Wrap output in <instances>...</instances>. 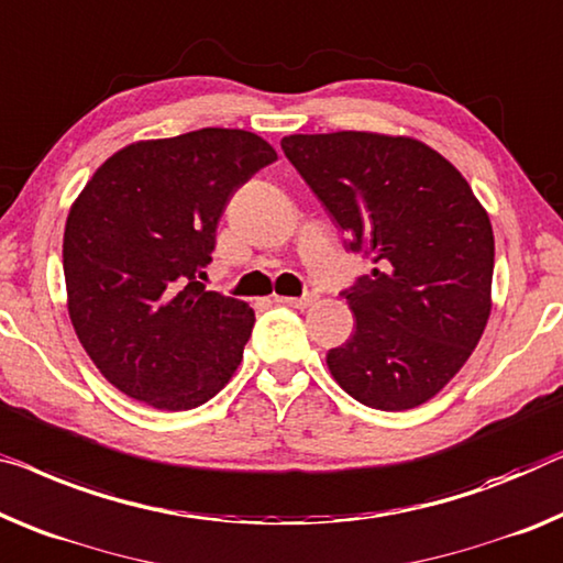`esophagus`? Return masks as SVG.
Here are the masks:
<instances>
[{
  "label": "esophagus",
  "mask_w": 563,
  "mask_h": 563,
  "mask_svg": "<svg viewBox=\"0 0 563 563\" xmlns=\"http://www.w3.org/2000/svg\"><path fill=\"white\" fill-rule=\"evenodd\" d=\"M275 300H278V303H285V306H292V308H308V306L316 303V296H313V292H306V296H300V298H275Z\"/></svg>",
  "instance_id": "1"
}]
</instances>
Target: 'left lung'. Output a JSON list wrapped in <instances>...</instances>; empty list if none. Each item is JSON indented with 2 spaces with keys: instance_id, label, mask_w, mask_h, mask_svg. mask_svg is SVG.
<instances>
[{
  "instance_id": "left-lung-1",
  "label": "left lung",
  "mask_w": 563,
  "mask_h": 563,
  "mask_svg": "<svg viewBox=\"0 0 563 563\" xmlns=\"http://www.w3.org/2000/svg\"><path fill=\"white\" fill-rule=\"evenodd\" d=\"M280 146L349 234V250L376 265L343 290L356 331L325 356L333 379L372 409L424 405L488 323V214L463 174L422 141L339 131L296 133Z\"/></svg>"
}]
</instances>
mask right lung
Here are the masks:
<instances>
[{
    "instance_id": "1",
    "label": "right lung",
    "mask_w": 563,
    "mask_h": 563,
    "mask_svg": "<svg viewBox=\"0 0 563 563\" xmlns=\"http://www.w3.org/2000/svg\"><path fill=\"white\" fill-rule=\"evenodd\" d=\"M278 154L255 133L199 129L121 148L67 214V310L125 397L195 409L230 382L253 333L247 303L207 290L230 197Z\"/></svg>"
}]
</instances>
